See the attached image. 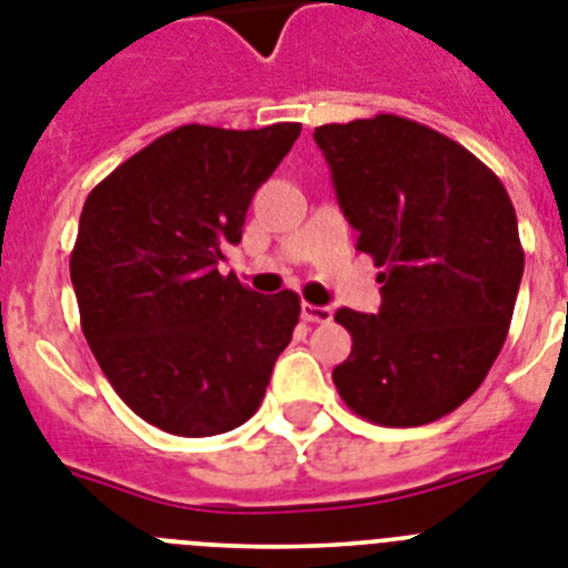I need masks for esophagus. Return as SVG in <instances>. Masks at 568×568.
Returning <instances> with one entry per match:
<instances>
[{"instance_id": "obj_1", "label": "esophagus", "mask_w": 568, "mask_h": 568, "mask_svg": "<svg viewBox=\"0 0 568 568\" xmlns=\"http://www.w3.org/2000/svg\"><path fill=\"white\" fill-rule=\"evenodd\" d=\"M332 317H334L332 305L303 303V320H305V323H332Z\"/></svg>"}]
</instances>
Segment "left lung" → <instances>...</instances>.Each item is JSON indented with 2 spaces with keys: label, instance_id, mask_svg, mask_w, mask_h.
<instances>
[{
  "label": "left lung",
  "instance_id": "1",
  "mask_svg": "<svg viewBox=\"0 0 568 568\" xmlns=\"http://www.w3.org/2000/svg\"><path fill=\"white\" fill-rule=\"evenodd\" d=\"M357 251L383 268L377 314L339 308L352 354L334 386L377 426H426L480 388L509 334L523 248L503 182L394 113L314 128Z\"/></svg>",
  "mask_w": 568,
  "mask_h": 568
}]
</instances>
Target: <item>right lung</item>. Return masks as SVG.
<instances>
[{"instance_id":"1","label":"right lung","mask_w":568,"mask_h":568,"mask_svg":"<svg viewBox=\"0 0 568 568\" xmlns=\"http://www.w3.org/2000/svg\"><path fill=\"white\" fill-rule=\"evenodd\" d=\"M300 122L182 125L88 194L71 254L82 334L113 392L151 426L211 437L265 397L300 320L294 291L256 294L216 263Z\"/></svg>"}]
</instances>
